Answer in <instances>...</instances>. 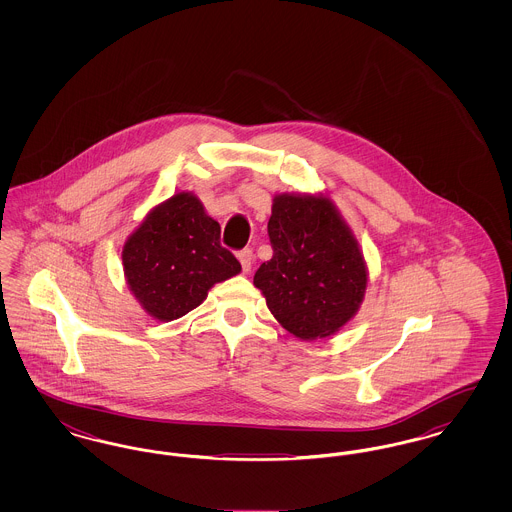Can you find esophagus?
<instances>
[{"label": "esophagus", "instance_id": "obj_1", "mask_svg": "<svg viewBox=\"0 0 512 512\" xmlns=\"http://www.w3.org/2000/svg\"><path fill=\"white\" fill-rule=\"evenodd\" d=\"M238 259H240V263H242V270L249 272L251 267H253V251H251V249L240 251V253H238Z\"/></svg>", "mask_w": 512, "mask_h": 512}]
</instances>
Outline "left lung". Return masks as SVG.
<instances>
[{"label": "left lung", "instance_id": "obj_1", "mask_svg": "<svg viewBox=\"0 0 512 512\" xmlns=\"http://www.w3.org/2000/svg\"><path fill=\"white\" fill-rule=\"evenodd\" d=\"M272 259L253 276L274 318L303 341L330 338L357 315L368 267L328 194H276L268 220Z\"/></svg>", "mask_w": 512, "mask_h": 512}]
</instances>
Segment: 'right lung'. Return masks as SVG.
I'll return each instance as SVG.
<instances>
[{
    "label": "right lung",
    "mask_w": 512,
    "mask_h": 512,
    "mask_svg": "<svg viewBox=\"0 0 512 512\" xmlns=\"http://www.w3.org/2000/svg\"><path fill=\"white\" fill-rule=\"evenodd\" d=\"M128 290L149 317L171 322L199 307L209 290L242 272L220 245V224L194 192L155 205L122 247Z\"/></svg>",
    "instance_id": "right-lung-1"
}]
</instances>
